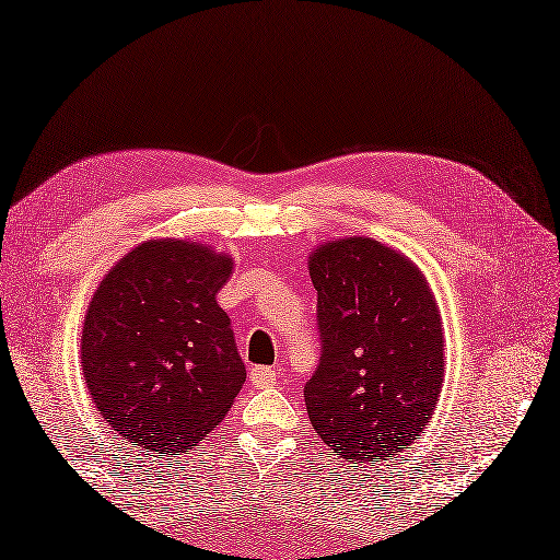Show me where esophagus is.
I'll list each match as a JSON object with an SVG mask.
<instances>
[{
    "mask_svg": "<svg viewBox=\"0 0 560 560\" xmlns=\"http://www.w3.org/2000/svg\"><path fill=\"white\" fill-rule=\"evenodd\" d=\"M249 382L256 388H273L278 384V372L273 368H252Z\"/></svg>",
    "mask_w": 560,
    "mask_h": 560,
    "instance_id": "obj_1",
    "label": "esophagus"
}]
</instances>
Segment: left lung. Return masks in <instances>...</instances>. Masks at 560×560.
Masks as SVG:
<instances>
[{
	"mask_svg": "<svg viewBox=\"0 0 560 560\" xmlns=\"http://www.w3.org/2000/svg\"><path fill=\"white\" fill-rule=\"evenodd\" d=\"M323 355L306 382L308 419L341 459L396 457L427 429L445 380V331L427 276L365 235L308 254Z\"/></svg>",
	"mask_w": 560,
	"mask_h": 560,
	"instance_id": "8db88e82",
	"label": "left lung"
}]
</instances>
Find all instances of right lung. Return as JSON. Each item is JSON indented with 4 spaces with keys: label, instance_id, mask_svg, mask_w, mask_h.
<instances>
[{
    "label": "right lung",
    "instance_id": "right-lung-1",
    "mask_svg": "<svg viewBox=\"0 0 560 560\" xmlns=\"http://www.w3.org/2000/svg\"><path fill=\"white\" fill-rule=\"evenodd\" d=\"M233 256L192 240H145L89 301L82 374L105 424L167 457L188 452L229 415L247 372L217 294Z\"/></svg>",
    "mask_w": 560,
    "mask_h": 560
}]
</instances>
